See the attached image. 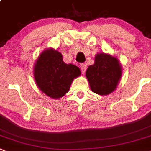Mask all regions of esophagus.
<instances>
[{"mask_svg":"<svg viewBox=\"0 0 151 151\" xmlns=\"http://www.w3.org/2000/svg\"><path fill=\"white\" fill-rule=\"evenodd\" d=\"M80 67H81V72H82V73L84 74L86 71V69H87V66H86V64H81V65H80Z\"/></svg>","mask_w":151,"mask_h":151,"instance_id":"esophagus-1","label":"esophagus"}]
</instances>
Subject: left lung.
<instances>
[{
  "instance_id": "8db88e82",
  "label": "left lung",
  "mask_w": 151,
  "mask_h": 151,
  "mask_svg": "<svg viewBox=\"0 0 151 151\" xmlns=\"http://www.w3.org/2000/svg\"><path fill=\"white\" fill-rule=\"evenodd\" d=\"M86 77L93 93L106 96L114 91L122 77V65L116 57L99 53L95 63L89 66Z\"/></svg>"
}]
</instances>
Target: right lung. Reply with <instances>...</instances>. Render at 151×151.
I'll list each match as a JSON object with an SVG mask.
<instances>
[{
    "label": "right lung",
    "instance_id": "obj_1",
    "mask_svg": "<svg viewBox=\"0 0 151 151\" xmlns=\"http://www.w3.org/2000/svg\"><path fill=\"white\" fill-rule=\"evenodd\" d=\"M81 75L77 66L63 61L61 53L52 48L45 50L34 66V78L38 88L52 99H59L70 90L73 79Z\"/></svg>",
    "mask_w": 151,
    "mask_h": 151
}]
</instances>
